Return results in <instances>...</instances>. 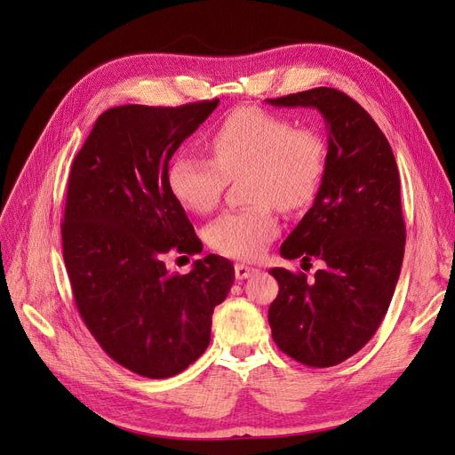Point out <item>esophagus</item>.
<instances>
[{"label": "esophagus", "mask_w": 455, "mask_h": 455, "mask_svg": "<svg viewBox=\"0 0 455 455\" xmlns=\"http://www.w3.org/2000/svg\"><path fill=\"white\" fill-rule=\"evenodd\" d=\"M257 272H259V268L249 267V265H242V262H238V265L234 267V274H236V280H247V277H251Z\"/></svg>", "instance_id": "obj_1"}]
</instances>
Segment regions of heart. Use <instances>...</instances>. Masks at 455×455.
Wrapping results in <instances>:
<instances>
[{
  "mask_svg": "<svg viewBox=\"0 0 455 455\" xmlns=\"http://www.w3.org/2000/svg\"><path fill=\"white\" fill-rule=\"evenodd\" d=\"M213 158L183 151L168 170L172 195L195 213L212 212L228 180L243 173V210L219 215L206 227V240L227 257L255 259L277 234L274 206L297 212L315 196L325 172L327 149L319 132L292 126L283 115L260 108L232 111L208 136Z\"/></svg>",
  "mask_w": 455,
  "mask_h": 455,
  "instance_id": "b5f03b06",
  "label": "heart"
}]
</instances>
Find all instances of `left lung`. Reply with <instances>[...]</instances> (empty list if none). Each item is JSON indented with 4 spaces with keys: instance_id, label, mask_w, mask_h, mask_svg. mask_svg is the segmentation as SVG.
Instances as JSON below:
<instances>
[{
    "instance_id": "8db88e82",
    "label": "left lung",
    "mask_w": 455,
    "mask_h": 455,
    "mask_svg": "<svg viewBox=\"0 0 455 455\" xmlns=\"http://www.w3.org/2000/svg\"><path fill=\"white\" fill-rule=\"evenodd\" d=\"M314 108L327 124V160L314 206L282 243L283 259H317L306 274L272 268L280 292L270 304L272 339L307 366H334L369 342L387 312L404 257L401 181L391 145L347 94L319 89L267 100Z\"/></svg>"
}]
</instances>
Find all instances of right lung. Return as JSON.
Returning <instances> with one entry per match:
<instances>
[{"label":"right lung","mask_w":455,"mask_h":455,"mask_svg":"<svg viewBox=\"0 0 455 455\" xmlns=\"http://www.w3.org/2000/svg\"><path fill=\"white\" fill-rule=\"evenodd\" d=\"M217 104L108 109L71 164L62 245L73 299L101 349L145 378L180 374L206 351L234 283L223 257L198 259L185 275L163 260L173 247L202 251L168 163Z\"/></svg>","instance_id":"obj_1"}]
</instances>
